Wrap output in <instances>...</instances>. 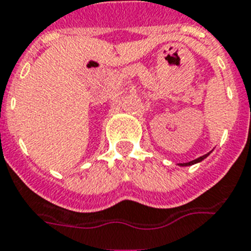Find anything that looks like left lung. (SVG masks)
<instances>
[{
    "label": "left lung",
    "instance_id": "left-lung-1",
    "mask_svg": "<svg viewBox=\"0 0 251 251\" xmlns=\"http://www.w3.org/2000/svg\"><path fill=\"white\" fill-rule=\"evenodd\" d=\"M208 155H209V152H208V154L202 155V156H200V158L195 159V160H192V161H188V163H181V164H178V165H181V167H187V165L196 164V163H200V161H201V160H204V159L206 158V156H208Z\"/></svg>",
    "mask_w": 251,
    "mask_h": 251
}]
</instances>
